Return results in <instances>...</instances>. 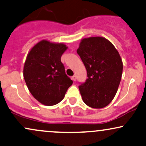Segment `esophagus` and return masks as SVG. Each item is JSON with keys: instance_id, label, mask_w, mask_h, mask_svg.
<instances>
[{"instance_id": "obj_1", "label": "esophagus", "mask_w": 146, "mask_h": 146, "mask_svg": "<svg viewBox=\"0 0 146 146\" xmlns=\"http://www.w3.org/2000/svg\"><path fill=\"white\" fill-rule=\"evenodd\" d=\"M76 79H77L76 78V75H74L73 77H72V80H73V81H75V80H76Z\"/></svg>"}]
</instances>
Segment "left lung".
I'll list each match as a JSON object with an SVG mask.
<instances>
[{
	"instance_id": "1",
	"label": "left lung",
	"mask_w": 146,
	"mask_h": 146,
	"mask_svg": "<svg viewBox=\"0 0 146 146\" xmlns=\"http://www.w3.org/2000/svg\"><path fill=\"white\" fill-rule=\"evenodd\" d=\"M77 53L86 68L88 78L79 86L84 102L93 108L108 106L116 95L123 63L114 45L102 37L84 38Z\"/></svg>"
}]
</instances>
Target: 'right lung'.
<instances>
[{
	"label": "right lung",
	"mask_w": 146,
	"mask_h": 146,
	"mask_svg": "<svg viewBox=\"0 0 146 146\" xmlns=\"http://www.w3.org/2000/svg\"><path fill=\"white\" fill-rule=\"evenodd\" d=\"M67 46L64 44L42 40L27 56L23 75L30 93L46 106L62 100L73 81L65 73L61 56Z\"/></svg>",
	"instance_id": "obj_1"
}]
</instances>
